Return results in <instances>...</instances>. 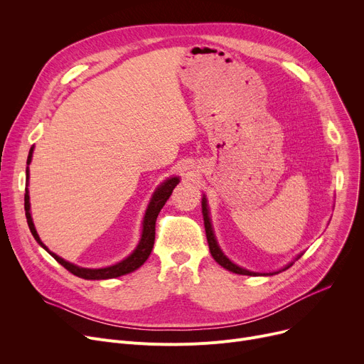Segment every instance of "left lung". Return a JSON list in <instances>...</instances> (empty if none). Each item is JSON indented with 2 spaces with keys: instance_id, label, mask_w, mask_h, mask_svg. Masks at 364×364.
Segmentation results:
<instances>
[{
  "instance_id": "8db88e82",
  "label": "left lung",
  "mask_w": 364,
  "mask_h": 364,
  "mask_svg": "<svg viewBox=\"0 0 364 364\" xmlns=\"http://www.w3.org/2000/svg\"><path fill=\"white\" fill-rule=\"evenodd\" d=\"M202 214H203V223H205V232H206V239H208V245H209V251H211V255L213 258L221 265L224 267V269H227L228 272H233L236 274H243V276H273V274H277L283 270H288L289 267L294 264V262H289L288 265L284 267V269L279 270V272H274V273H255V272H250L246 269H242V267L236 265L235 262H232L230 259H228L223 251L220 250V246L217 243V239H215V235H214V230H213V224H211V218H209V211H208V203H206V198L203 196L202 198ZM302 255V254H301ZM301 255H298L295 258V261L298 258H301Z\"/></svg>"
}]
</instances>
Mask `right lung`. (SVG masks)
Listing matches in <instances>:
<instances>
[{"instance_id":"right-lung-1","label":"right lung","mask_w":364,"mask_h":364,"mask_svg":"<svg viewBox=\"0 0 364 364\" xmlns=\"http://www.w3.org/2000/svg\"><path fill=\"white\" fill-rule=\"evenodd\" d=\"M32 151L33 147L29 150V156H28V165L32 161ZM26 180H29V168H26ZM180 183L178 177H171L168 180H165L158 188L156 192L153 193L150 203L146 209L144 214V220H143V232H141V239L137 245L136 250L131 252V255H128L125 259H122L121 262H117L113 265L105 267V269H84V267H78L72 262L65 261L63 258H60L59 255L53 254L51 251H48V247L41 242L40 236H38L35 225L31 217V203H29V190L28 187L25 188V214H26V220H28V225L29 230L32 233V236L35 237V240L40 243L44 250L57 261L59 264H62L68 272H70L72 274L78 276L81 279H87V280H105V279H113V277H119L124 274H128L134 270H137L139 267H141L146 259L149 258L151 250H153V243H155V225H156V218L161 213V209L164 208L165 202L169 199L172 190L176 188V186Z\"/></svg>"}]
</instances>
